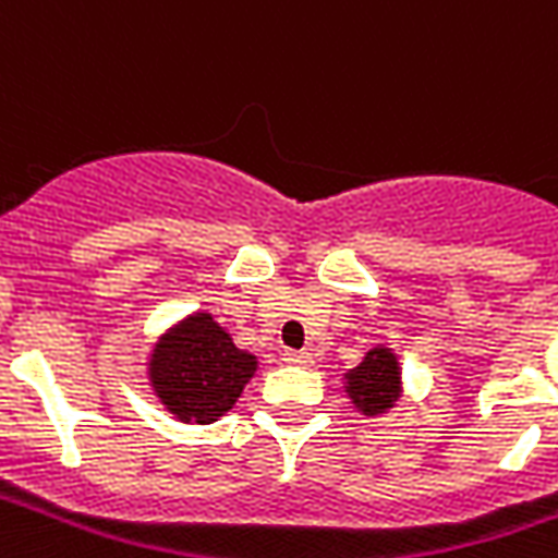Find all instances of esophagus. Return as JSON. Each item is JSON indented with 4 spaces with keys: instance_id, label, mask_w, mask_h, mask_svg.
<instances>
[{
    "instance_id": "34e87169",
    "label": "esophagus",
    "mask_w": 558,
    "mask_h": 558,
    "mask_svg": "<svg viewBox=\"0 0 558 558\" xmlns=\"http://www.w3.org/2000/svg\"><path fill=\"white\" fill-rule=\"evenodd\" d=\"M283 362L299 364V367H307V364H314V355L304 350H283Z\"/></svg>"
}]
</instances>
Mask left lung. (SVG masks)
Returning a JSON list of instances; mask_svg holds the SVG:
<instances>
[{
    "label": "left lung",
    "mask_w": 558,
    "mask_h": 558,
    "mask_svg": "<svg viewBox=\"0 0 558 558\" xmlns=\"http://www.w3.org/2000/svg\"><path fill=\"white\" fill-rule=\"evenodd\" d=\"M347 379V395L355 403V410L364 412L367 418L383 415L400 400V362L388 347H374L364 355L359 367H352Z\"/></svg>",
    "instance_id": "left-lung-1"
}]
</instances>
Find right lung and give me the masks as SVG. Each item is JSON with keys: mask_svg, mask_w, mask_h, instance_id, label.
I'll return each mask as SVG.
<instances>
[{"mask_svg": "<svg viewBox=\"0 0 558 558\" xmlns=\"http://www.w3.org/2000/svg\"><path fill=\"white\" fill-rule=\"evenodd\" d=\"M256 374V355L239 350L211 314H191L160 335L148 383L163 410L184 424H211L235 407Z\"/></svg>", "mask_w": 558, "mask_h": 558, "instance_id": "add662e5", "label": "right lung"}]
</instances>
